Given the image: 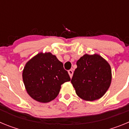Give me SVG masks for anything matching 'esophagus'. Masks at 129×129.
<instances>
[{"instance_id":"esophagus-1","label":"esophagus","mask_w":129,"mask_h":129,"mask_svg":"<svg viewBox=\"0 0 129 129\" xmlns=\"http://www.w3.org/2000/svg\"><path fill=\"white\" fill-rule=\"evenodd\" d=\"M68 74H69V76H70V78H72V77L73 76V70H68Z\"/></svg>"}]
</instances>
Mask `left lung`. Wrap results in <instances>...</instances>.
<instances>
[{"instance_id":"left-lung-1","label":"left lung","mask_w":129,"mask_h":129,"mask_svg":"<svg viewBox=\"0 0 129 129\" xmlns=\"http://www.w3.org/2000/svg\"><path fill=\"white\" fill-rule=\"evenodd\" d=\"M71 83L82 100L92 101L101 98L110 87L112 71L109 63L99 54H85L76 62Z\"/></svg>"}]
</instances>
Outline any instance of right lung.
I'll return each mask as SVG.
<instances>
[{
  "label": "right lung",
  "mask_w": 129,
  "mask_h": 129,
  "mask_svg": "<svg viewBox=\"0 0 129 129\" xmlns=\"http://www.w3.org/2000/svg\"><path fill=\"white\" fill-rule=\"evenodd\" d=\"M22 79L31 98L48 103L57 96L61 85L70 81V77L55 55L50 52H40L26 63Z\"/></svg>",
  "instance_id": "1"
}]
</instances>
